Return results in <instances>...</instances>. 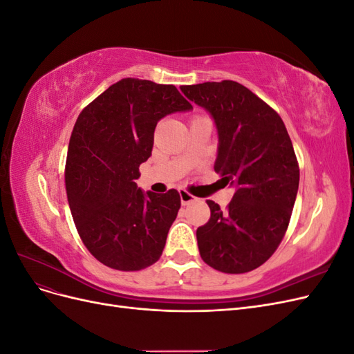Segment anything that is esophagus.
Masks as SVG:
<instances>
[{
  "instance_id": "obj_1",
  "label": "esophagus",
  "mask_w": 354,
  "mask_h": 354,
  "mask_svg": "<svg viewBox=\"0 0 354 354\" xmlns=\"http://www.w3.org/2000/svg\"><path fill=\"white\" fill-rule=\"evenodd\" d=\"M178 192H180V201H181V203H183V205H187V203L196 201V198L194 195H190L189 192H186L183 189L178 190Z\"/></svg>"
}]
</instances>
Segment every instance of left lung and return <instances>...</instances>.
<instances>
[{
    "instance_id": "1",
    "label": "left lung",
    "mask_w": 354,
    "mask_h": 354,
    "mask_svg": "<svg viewBox=\"0 0 354 354\" xmlns=\"http://www.w3.org/2000/svg\"><path fill=\"white\" fill-rule=\"evenodd\" d=\"M180 90L214 118L218 131L214 169L236 187L224 211L207 201L211 217L196 230L199 254L218 272H251L273 255L291 220L299 183L292 142L279 113L236 81Z\"/></svg>"
}]
</instances>
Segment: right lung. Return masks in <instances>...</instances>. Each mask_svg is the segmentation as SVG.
Segmentation results:
<instances>
[{"label": "right lung", "instance_id": "1", "mask_svg": "<svg viewBox=\"0 0 354 354\" xmlns=\"http://www.w3.org/2000/svg\"><path fill=\"white\" fill-rule=\"evenodd\" d=\"M190 109L174 85L124 78L75 122L65 168L69 208L84 245L111 269L142 270L162 254L180 195L145 194L134 180L152 155L158 121Z\"/></svg>", "mask_w": 354, "mask_h": 354}]
</instances>
